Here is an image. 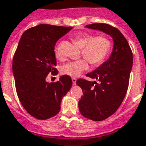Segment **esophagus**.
Instances as JSON below:
<instances>
[{
    "instance_id": "1",
    "label": "esophagus",
    "mask_w": 146,
    "mask_h": 146,
    "mask_svg": "<svg viewBox=\"0 0 146 146\" xmlns=\"http://www.w3.org/2000/svg\"><path fill=\"white\" fill-rule=\"evenodd\" d=\"M72 81H73V85H76V78H72Z\"/></svg>"
}]
</instances>
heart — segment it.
<instances>
[{
    "label": "heart",
    "mask_w": 146,
    "mask_h": 146,
    "mask_svg": "<svg viewBox=\"0 0 146 146\" xmlns=\"http://www.w3.org/2000/svg\"><path fill=\"white\" fill-rule=\"evenodd\" d=\"M73 42L82 48L81 59L66 63L61 68V73L71 77H77L89 67L87 61L93 66L101 64L106 59L111 48V41L106 35H96L80 32L72 38ZM55 55L60 57L59 51L55 48Z\"/></svg>",
    "instance_id": "heart-1"
}]
</instances>
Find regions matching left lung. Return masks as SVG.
<instances>
[{"mask_svg": "<svg viewBox=\"0 0 146 146\" xmlns=\"http://www.w3.org/2000/svg\"><path fill=\"white\" fill-rule=\"evenodd\" d=\"M87 28L111 35L114 47L109 59L87 76L98 80L91 82L78 79L76 84L84 95L79 101V110L84 117L100 121L117 111L128 90L133 54L127 39L119 30L104 23L91 24Z\"/></svg>", "mask_w": 146, "mask_h": 146, "instance_id": "left-lung-1", "label": "left lung"}]
</instances>
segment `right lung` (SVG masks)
<instances>
[{"instance_id":"obj_1","label":"right lung","mask_w":146,"mask_h":146,"mask_svg":"<svg viewBox=\"0 0 146 146\" xmlns=\"http://www.w3.org/2000/svg\"><path fill=\"white\" fill-rule=\"evenodd\" d=\"M72 29L46 24L30 28L21 35L14 55L12 70L17 94L24 108L37 119L56 116L62 98L72 87L71 77L66 75L54 83L46 80L49 73L58 74L55 46Z\"/></svg>"}]
</instances>
